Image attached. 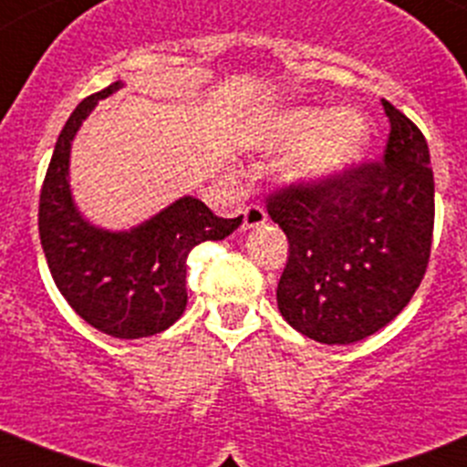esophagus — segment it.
I'll list each match as a JSON object with an SVG mask.
<instances>
[{
  "mask_svg": "<svg viewBox=\"0 0 467 467\" xmlns=\"http://www.w3.org/2000/svg\"><path fill=\"white\" fill-rule=\"evenodd\" d=\"M268 222V213L261 206H247L243 211V229H256V226Z\"/></svg>",
  "mask_w": 467,
  "mask_h": 467,
  "instance_id": "34e87169",
  "label": "esophagus"
}]
</instances>
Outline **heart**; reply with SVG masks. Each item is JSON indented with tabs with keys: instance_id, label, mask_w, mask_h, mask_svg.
<instances>
[{
	"instance_id": "1",
	"label": "heart",
	"mask_w": 467,
	"mask_h": 467,
	"mask_svg": "<svg viewBox=\"0 0 467 467\" xmlns=\"http://www.w3.org/2000/svg\"><path fill=\"white\" fill-rule=\"evenodd\" d=\"M254 144L264 153L293 149L286 174L303 185H323L362 160L369 126L355 109L288 108L261 121Z\"/></svg>"
}]
</instances>
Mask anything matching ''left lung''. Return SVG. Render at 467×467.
I'll use <instances>...</instances> for the list:
<instances>
[{
    "label": "left lung",
    "instance_id": "8db88e82",
    "mask_svg": "<svg viewBox=\"0 0 467 467\" xmlns=\"http://www.w3.org/2000/svg\"><path fill=\"white\" fill-rule=\"evenodd\" d=\"M383 162L323 185H291L268 199L288 238L277 284L284 321L321 344H355L410 303L433 236V170L420 128L383 100Z\"/></svg>",
    "mask_w": 467,
    "mask_h": 467
}]
</instances>
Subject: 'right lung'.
I'll use <instances>...</instances> for the list:
<instances>
[{
	"mask_svg": "<svg viewBox=\"0 0 467 467\" xmlns=\"http://www.w3.org/2000/svg\"><path fill=\"white\" fill-rule=\"evenodd\" d=\"M123 82L84 98L66 121L38 206V234L52 279L75 314L119 339H140L174 326L188 305V254L203 241H224L241 226L217 217L202 199H176L126 231L96 226L78 211L70 192V149L98 100Z\"/></svg>",
	"mask_w": 467,
	"mask_h": 467,
	"instance_id": "right-lung-1",
	"label": "right lung"
}]
</instances>
